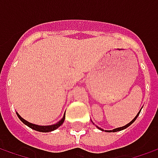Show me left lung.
<instances>
[{
  "label": "left lung",
  "instance_id": "1",
  "mask_svg": "<svg viewBox=\"0 0 158 158\" xmlns=\"http://www.w3.org/2000/svg\"><path fill=\"white\" fill-rule=\"evenodd\" d=\"M140 111H141V110H140ZM140 111H139V113H138V114L136 115L135 118L133 119V120H132V121H131V122L129 123L128 124H126L125 126H123V127H120V128H117V129H113V130H105V131H106V132H118V131H120V130H123V129H126V128H128V127H129V125H131V124H132L133 123H134V122H135V119L137 118V117L139 116V113H140ZM96 127H97V128H98V129H101V130H103L102 129H101V128H99L98 126H96Z\"/></svg>",
  "mask_w": 158,
  "mask_h": 158
}]
</instances>
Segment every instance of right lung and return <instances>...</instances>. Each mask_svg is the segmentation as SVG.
<instances>
[{"mask_svg": "<svg viewBox=\"0 0 158 158\" xmlns=\"http://www.w3.org/2000/svg\"><path fill=\"white\" fill-rule=\"evenodd\" d=\"M17 115L19 118V119L22 121L24 124H26L27 126H29V128H31L32 129H35L36 131H39V132H51V131H53V130H55L58 127L62 125L63 122H64V120H65V114H64V116L62 118L58 123H56L55 124H52V125H48V126H40V125H37V124H34V123H29L28 121H26L25 119H23L22 117L19 115V113H17Z\"/></svg>", "mask_w": 158, "mask_h": 158, "instance_id": "obj_1", "label": "right lung"}]
</instances>
